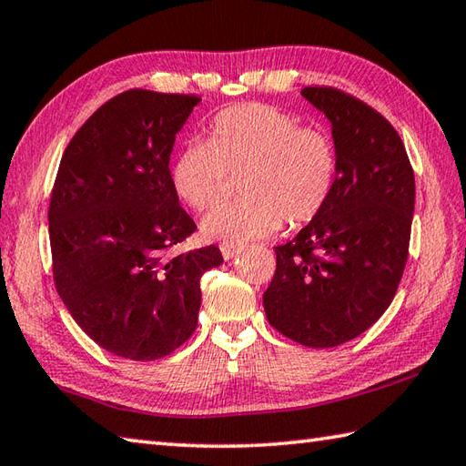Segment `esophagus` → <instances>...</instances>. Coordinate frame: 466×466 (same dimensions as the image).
Masks as SVG:
<instances>
[{
	"label": "esophagus",
	"mask_w": 466,
	"mask_h": 466,
	"mask_svg": "<svg viewBox=\"0 0 466 466\" xmlns=\"http://www.w3.org/2000/svg\"><path fill=\"white\" fill-rule=\"evenodd\" d=\"M220 250H222V256H224V260H230V258H234L236 254L240 252V246H232V244H222L220 246Z\"/></svg>",
	"instance_id": "1"
}]
</instances>
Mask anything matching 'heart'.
Here are the masks:
<instances>
[{
	"label": "heart",
	"mask_w": 466,
	"mask_h": 466,
	"mask_svg": "<svg viewBox=\"0 0 466 466\" xmlns=\"http://www.w3.org/2000/svg\"><path fill=\"white\" fill-rule=\"evenodd\" d=\"M240 177L242 200L218 206L204 218L208 240L240 246L310 224L332 198L339 152L319 126L260 102L218 112L206 140L186 144L170 166L174 196L192 210L218 204Z\"/></svg>",
	"instance_id": "b5f03b06"
}]
</instances>
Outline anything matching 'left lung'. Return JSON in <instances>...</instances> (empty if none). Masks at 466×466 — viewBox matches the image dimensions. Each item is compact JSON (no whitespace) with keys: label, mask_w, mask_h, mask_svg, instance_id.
Listing matches in <instances>:
<instances>
[{"label":"left lung","mask_w":466,"mask_h":466,"mask_svg":"<svg viewBox=\"0 0 466 466\" xmlns=\"http://www.w3.org/2000/svg\"><path fill=\"white\" fill-rule=\"evenodd\" d=\"M302 96L332 124L339 177L322 214L276 246L266 319L310 349L362 334L389 309L409 258L414 172L399 132L369 104L336 87Z\"/></svg>","instance_id":"obj_1"}]
</instances>
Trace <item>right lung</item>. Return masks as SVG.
Here are the masks:
<instances>
[{"instance_id":"right-lung-1","label":"right lung","mask_w":466,"mask_h":466,"mask_svg":"<svg viewBox=\"0 0 466 466\" xmlns=\"http://www.w3.org/2000/svg\"><path fill=\"white\" fill-rule=\"evenodd\" d=\"M202 97L127 90L69 140L49 196L54 284L80 329L127 360L174 352L198 326L220 248L170 256L196 230L170 186L176 134Z\"/></svg>"}]
</instances>
